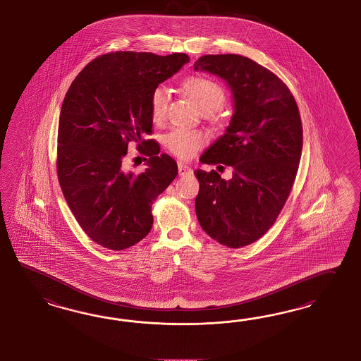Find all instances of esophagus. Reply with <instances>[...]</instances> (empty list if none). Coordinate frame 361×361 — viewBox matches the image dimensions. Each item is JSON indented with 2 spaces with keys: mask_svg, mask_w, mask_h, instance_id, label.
I'll list each match as a JSON object with an SVG mask.
<instances>
[{
  "mask_svg": "<svg viewBox=\"0 0 361 361\" xmlns=\"http://www.w3.org/2000/svg\"><path fill=\"white\" fill-rule=\"evenodd\" d=\"M178 175L180 176H190L193 175V169L190 168V166L185 164V163H183V161H178Z\"/></svg>",
  "mask_w": 361,
  "mask_h": 361,
  "instance_id": "1",
  "label": "esophagus"
}]
</instances>
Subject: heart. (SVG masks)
Instances as JSON below:
<instances>
[{
	"instance_id": "obj_1",
	"label": "heart",
	"mask_w": 361,
	"mask_h": 361,
	"mask_svg": "<svg viewBox=\"0 0 361 361\" xmlns=\"http://www.w3.org/2000/svg\"><path fill=\"white\" fill-rule=\"evenodd\" d=\"M183 88L202 111H215L224 105V89L210 78L200 76L186 78ZM166 104L168 94L166 89L156 88L151 96V116L155 122H160L166 117ZM204 142L205 137L202 133L181 127L171 130L164 137V143L169 151L183 159H189L195 155Z\"/></svg>"
}]
</instances>
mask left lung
Listing matches in <instances>:
<instances>
[{"instance_id": "8db88e82", "label": "left lung", "mask_w": 361, "mask_h": 361, "mask_svg": "<svg viewBox=\"0 0 361 361\" xmlns=\"http://www.w3.org/2000/svg\"><path fill=\"white\" fill-rule=\"evenodd\" d=\"M195 71L222 78L234 104L224 135L201 156V163L233 166V177L197 169L195 214L218 243L240 248L260 239L286 202L302 152L300 111L283 81L251 59L205 55Z\"/></svg>"}]
</instances>
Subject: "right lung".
<instances>
[{"label":"right lung","instance_id":"1","mask_svg":"<svg viewBox=\"0 0 361 361\" xmlns=\"http://www.w3.org/2000/svg\"><path fill=\"white\" fill-rule=\"evenodd\" d=\"M188 61L186 54H106L78 73L63 101L59 183L81 228L105 248L121 251L147 236L151 206L177 176L175 160L142 137L152 133V92ZM128 141L149 145L139 176L123 169Z\"/></svg>","mask_w":361,"mask_h":361}]
</instances>
